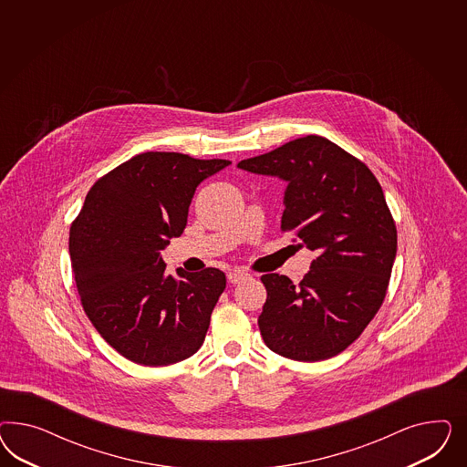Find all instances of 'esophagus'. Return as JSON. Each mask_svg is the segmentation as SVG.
Here are the masks:
<instances>
[{"label":"esophagus","mask_w":467,"mask_h":467,"mask_svg":"<svg viewBox=\"0 0 467 467\" xmlns=\"http://www.w3.org/2000/svg\"><path fill=\"white\" fill-rule=\"evenodd\" d=\"M248 277H250V274L243 269L229 270V274H227V281L231 284L243 283V281L248 279Z\"/></svg>","instance_id":"1"}]
</instances>
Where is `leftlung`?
Masks as SVG:
<instances>
[{
	"instance_id": "left-lung-1",
	"label": "left lung",
	"mask_w": 467,
	"mask_h": 467,
	"mask_svg": "<svg viewBox=\"0 0 467 467\" xmlns=\"http://www.w3.org/2000/svg\"><path fill=\"white\" fill-rule=\"evenodd\" d=\"M287 182L281 231L315 252L295 284L265 274L258 327L274 353L322 361L342 353L380 310L397 254V227L382 186L363 161L318 135L238 162Z\"/></svg>"
}]
</instances>
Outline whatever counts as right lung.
<instances>
[{"label": "right lung", "mask_w": 467, "mask_h": 467, "mask_svg": "<svg viewBox=\"0 0 467 467\" xmlns=\"http://www.w3.org/2000/svg\"><path fill=\"white\" fill-rule=\"evenodd\" d=\"M231 164L143 152L100 176L70 227L71 270L100 337L143 367L197 353L226 289L224 272L166 274L161 250L182 236L198 184Z\"/></svg>", "instance_id": "obj_1"}]
</instances>
